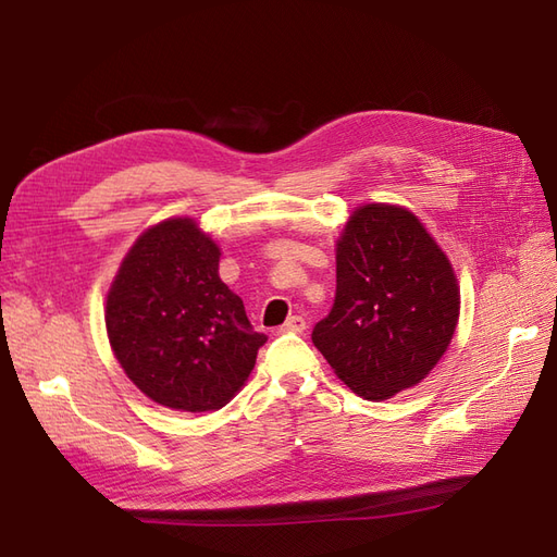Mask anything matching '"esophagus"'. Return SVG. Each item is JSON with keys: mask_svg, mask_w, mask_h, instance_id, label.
Masks as SVG:
<instances>
[{"mask_svg": "<svg viewBox=\"0 0 557 557\" xmlns=\"http://www.w3.org/2000/svg\"><path fill=\"white\" fill-rule=\"evenodd\" d=\"M281 330L283 332H305L307 330V320L301 318V315H290L288 320H285Z\"/></svg>", "mask_w": 557, "mask_h": 557, "instance_id": "esophagus-1", "label": "esophagus"}]
</instances>
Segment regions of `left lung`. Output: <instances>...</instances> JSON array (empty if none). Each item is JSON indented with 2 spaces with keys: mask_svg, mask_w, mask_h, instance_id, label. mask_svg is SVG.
Wrapping results in <instances>:
<instances>
[{
  "mask_svg": "<svg viewBox=\"0 0 557 557\" xmlns=\"http://www.w3.org/2000/svg\"><path fill=\"white\" fill-rule=\"evenodd\" d=\"M460 313L448 258L418 218L367 205L336 244V293L311 339L352 393L387 399L423 381Z\"/></svg>",
  "mask_w": 557,
  "mask_h": 557,
  "instance_id": "obj_1",
  "label": "left lung"
}]
</instances>
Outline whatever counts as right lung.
Segmentation results:
<instances>
[{
    "label": "right lung",
    "instance_id": "obj_1",
    "mask_svg": "<svg viewBox=\"0 0 557 557\" xmlns=\"http://www.w3.org/2000/svg\"><path fill=\"white\" fill-rule=\"evenodd\" d=\"M221 250L190 218L144 232L107 299V332L129 381L176 411H215L237 395L267 334L218 276Z\"/></svg>",
    "mask_w": 557,
    "mask_h": 557
}]
</instances>
